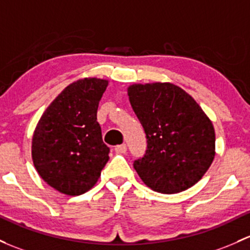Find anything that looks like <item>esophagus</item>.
I'll use <instances>...</instances> for the list:
<instances>
[{
	"mask_svg": "<svg viewBox=\"0 0 250 250\" xmlns=\"http://www.w3.org/2000/svg\"><path fill=\"white\" fill-rule=\"evenodd\" d=\"M115 151H116V153H125V152H127V145H125V144L118 145L115 147Z\"/></svg>",
	"mask_w": 250,
	"mask_h": 250,
	"instance_id": "obj_1",
	"label": "esophagus"
}]
</instances>
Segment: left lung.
<instances>
[{
	"label": "left lung",
	"instance_id": "obj_1",
	"mask_svg": "<svg viewBox=\"0 0 250 250\" xmlns=\"http://www.w3.org/2000/svg\"><path fill=\"white\" fill-rule=\"evenodd\" d=\"M128 96L147 139L146 153L134 162L143 182L163 194L199 182L215 154L213 125L200 105L170 83H134Z\"/></svg>",
	"mask_w": 250,
	"mask_h": 250
}]
</instances>
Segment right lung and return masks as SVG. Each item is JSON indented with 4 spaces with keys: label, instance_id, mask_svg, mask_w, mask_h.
Segmentation results:
<instances>
[{
    "label": "right lung",
    "instance_id": "right-lung-1",
    "mask_svg": "<svg viewBox=\"0 0 250 250\" xmlns=\"http://www.w3.org/2000/svg\"><path fill=\"white\" fill-rule=\"evenodd\" d=\"M109 81L85 78L70 83L44 111L32 138L39 176L60 193L81 195L93 187L109 160L97 122Z\"/></svg>",
    "mask_w": 250,
    "mask_h": 250
}]
</instances>
